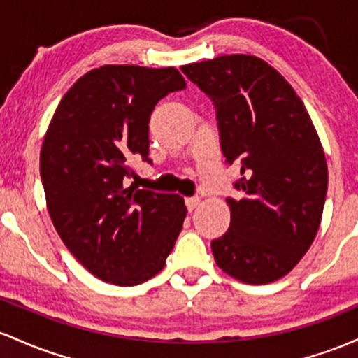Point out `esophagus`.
I'll return each instance as SVG.
<instances>
[{"label": "esophagus", "instance_id": "obj_1", "mask_svg": "<svg viewBox=\"0 0 358 358\" xmlns=\"http://www.w3.org/2000/svg\"><path fill=\"white\" fill-rule=\"evenodd\" d=\"M199 203H201L199 196H192V198H186V206H187V210H189V211L196 210Z\"/></svg>", "mask_w": 358, "mask_h": 358}]
</instances>
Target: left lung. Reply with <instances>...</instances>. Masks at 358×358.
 I'll return each mask as SVG.
<instances>
[{
  "label": "left lung",
  "mask_w": 358,
  "mask_h": 358,
  "mask_svg": "<svg viewBox=\"0 0 358 358\" xmlns=\"http://www.w3.org/2000/svg\"><path fill=\"white\" fill-rule=\"evenodd\" d=\"M180 71L216 108L227 162L240 166L231 222L211 242L216 264L247 284L292 271L318 233L328 189L323 147L296 91L266 60L231 54Z\"/></svg>",
  "instance_id": "8db88e82"
}]
</instances>
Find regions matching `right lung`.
<instances>
[{
  "mask_svg": "<svg viewBox=\"0 0 358 358\" xmlns=\"http://www.w3.org/2000/svg\"><path fill=\"white\" fill-rule=\"evenodd\" d=\"M186 87L174 67L101 66L60 99L40 150L47 210L64 245L92 275L136 286L159 274L186 204L179 194L127 187L148 159V122L164 96Z\"/></svg>",
  "mask_w": 358,
  "mask_h": 358,
  "instance_id": "right-lung-1",
  "label": "right lung"
}]
</instances>
